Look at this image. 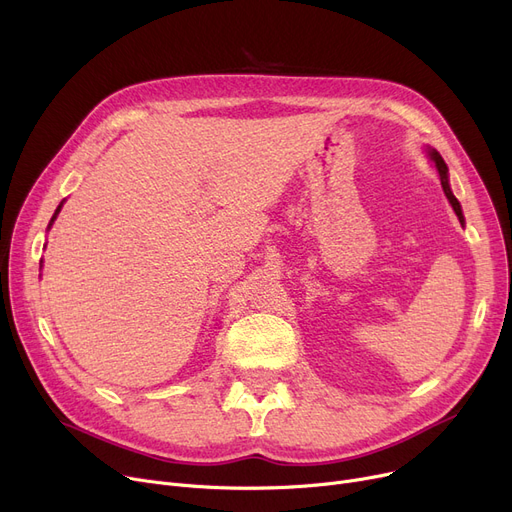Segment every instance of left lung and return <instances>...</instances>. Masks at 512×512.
Wrapping results in <instances>:
<instances>
[{"label": "left lung", "mask_w": 512, "mask_h": 512, "mask_svg": "<svg viewBox=\"0 0 512 512\" xmlns=\"http://www.w3.org/2000/svg\"><path fill=\"white\" fill-rule=\"evenodd\" d=\"M429 157L434 159V164H436V168H438V174H440V182H442V188H444V193H446V197H448V201H450V205H452V209H454V213L459 215V220H461V224L465 222L463 220V211H461V203L456 201V197L452 195V191H450V184H448V168H446V164H444V159H442V155L438 153V151H429Z\"/></svg>", "instance_id": "left-lung-1"}]
</instances>
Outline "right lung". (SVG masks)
Returning a JSON list of instances; mask_svg holds the SVG:
<instances>
[{"label":"right lung","mask_w":512,"mask_h":512,"mask_svg":"<svg viewBox=\"0 0 512 512\" xmlns=\"http://www.w3.org/2000/svg\"><path fill=\"white\" fill-rule=\"evenodd\" d=\"M60 207H62V205H60ZM60 207H58V209H56V213H53V218H56V215H58V213H60ZM53 218H51V222H53Z\"/></svg>","instance_id":"add662e5"}]
</instances>
